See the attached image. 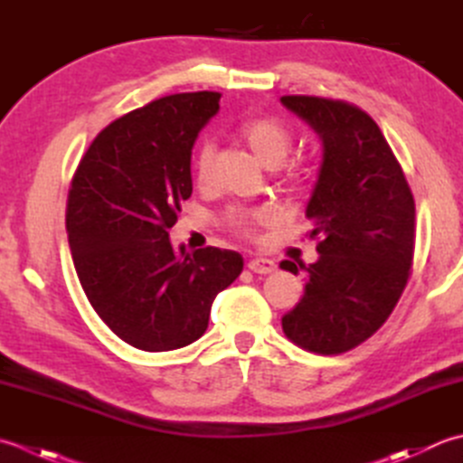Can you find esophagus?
Returning a JSON list of instances; mask_svg holds the SVG:
<instances>
[{"instance_id": "34e87169", "label": "esophagus", "mask_w": 463, "mask_h": 463, "mask_svg": "<svg viewBox=\"0 0 463 463\" xmlns=\"http://www.w3.org/2000/svg\"><path fill=\"white\" fill-rule=\"evenodd\" d=\"M248 268H250L253 273H260V276H266V273L276 271V263H273V261L268 260V258H253V260H250Z\"/></svg>"}]
</instances>
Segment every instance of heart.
I'll return each mask as SVG.
<instances>
[{"label": "heart", "mask_w": 463, "mask_h": 463, "mask_svg": "<svg viewBox=\"0 0 463 463\" xmlns=\"http://www.w3.org/2000/svg\"><path fill=\"white\" fill-rule=\"evenodd\" d=\"M240 136L243 137V141L248 144L251 152L258 156L260 162H263L269 167H276L284 162L289 154L291 144H294V136H291L289 128L281 124L279 119L268 118V116L245 119L240 126ZM213 156H215L213 139L205 137L200 144V147H197L195 162H194L195 177L200 184H205L212 175ZM286 179L294 185L306 184V179H309V169L304 165L289 167ZM268 220H269L268 210H232L228 212V215H225V223H228V228L241 235H253L256 225Z\"/></svg>", "instance_id": "heart-1"}]
</instances>
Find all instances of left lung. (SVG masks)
<instances>
[{"label": "left lung", "mask_w": 463, "mask_h": 463, "mask_svg": "<svg viewBox=\"0 0 463 463\" xmlns=\"http://www.w3.org/2000/svg\"><path fill=\"white\" fill-rule=\"evenodd\" d=\"M281 103L324 141L306 210L319 260L279 263L294 276L306 273L304 298L281 327L307 352L344 354L372 337L403 294L416 250V203L390 144L364 109L316 96H284Z\"/></svg>", "instance_id": "1"}]
</instances>
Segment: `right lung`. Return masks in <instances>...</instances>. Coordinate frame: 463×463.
I'll use <instances>...</instances> for the list:
<instances>
[{"label": "right lung", "mask_w": 463, "mask_h": 463, "mask_svg": "<svg viewBox=\"0 0 463 463\" xmlns=\"http://www.w3.org/2000/svg\"><path fill=\"white\" fill-rule=\"evenodd\" d=\"M218 91L174 93L101 129L75 169L65 228L80 284L113 334L144 352L202 337L215 296L243 269L238 251L194 256L169 243L192 195V147Z\"/></svg>", "instance_id": "right-lung-1"}]
</instances>
